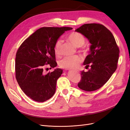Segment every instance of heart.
Instances as JSON below:
<instances>
[{
  "label": "heart",
  "mask_w": 130,
  "mask_h": 130,
  "mask_svg": "<svg viewBox=\"0 0 130 130\" xmlns=\"http://www.w3.org/2000/svg\"><path fill=\"white\" fill-rule=\"evenodd\" d=\"M67 39L72 44L77 48H80L85 43V37L83 34L80 32L74 31L68 35ZM61 41L57 40L54 45V52L56 55L60 54V49L61 46ZM82 52H87V48L85 46L82 47ZM82 58L78 56H67L61 60L59 63V66L61 68L66 69H76L82 62Z\"/></svg>",
  "instance_id": "b5f03b06"
}]
</instances>
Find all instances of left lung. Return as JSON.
Listing matches in <instances>:
<instances>
[{"label":"left lung","mask_w":130,"mask_h":130,"mask_svg":"<svg viewBox=\"0 0 130 130\" xmlns=\"http://www.w3.org/2000/svg\"><path fill=\"white\" fill-rule=\"evenodd\" d=\"M76 31L83 34L91 44L90 51L84 62L87 72L81 73L77 86L85 91H94L108 81L118 67L119 49L113 34L98 23L85 24Z\"/></svg>","instance_id":"1"}]
</instances>
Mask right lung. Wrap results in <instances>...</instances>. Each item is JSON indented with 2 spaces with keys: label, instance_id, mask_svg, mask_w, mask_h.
Returning <instances> with one entry per match:
<instances>
[{
  "label": "right lung",
  "instance_id": "obj_1",
  "mask_svg": "<svg viewBox=\"0 0 130 130\" xmlns=\"http://www.w3.org/2000/svg\"><path fill=\"white\" fill-rule=\"evenodd\" d=\"M70 27H43L23 42L15 55V78L27 96L37 102H44L55 93L57 80L63 70L56 69L45 74L46 66H57L54 45ZM47 68H45V69Z\"/></svg>",
  "mask_w": 130,
  "mask_h": 130
}]
</instances>
